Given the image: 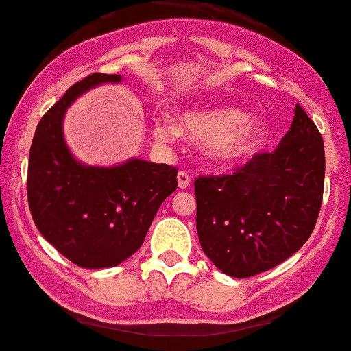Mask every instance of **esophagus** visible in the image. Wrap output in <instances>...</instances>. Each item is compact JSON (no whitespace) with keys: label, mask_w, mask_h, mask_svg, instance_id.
I'll return each instance as SVG.
<instances>
[{"label":"esophagus","mask_w":351,"mask_h":351,"mask_svg":"<svg viewBox=\"0 0 351 351\" xmlns=\"http://www.w3.org/2000/svg\"><path fill=\"white\" fill-rule=\"evenodd\" d=\"M177 182H179L180 189H187V187L191 186V176L187 174V172L180 171L179 174H177Z\"/></svg>","instance_id":"esophagus-1"}]
</instances>
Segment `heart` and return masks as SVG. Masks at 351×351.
Listing matches in <instances>:
<instances>
[{
    "instance_id": "1",
    "label": "heart",
    "mask_w": 351,
    "mask_h": 351,
    "mask_svg": "<svg viewBox=\"0 0 351 351\" xmlns=\"http://www.w3.org/2000/svg\"><path fill=\"white\" fill-rule=\"evenodd\" d=\"M176 127L195 141H207L210 159L219 164L244 159L266 134V127L259 120L246 119V114L234 107L187 112L177 117ZM154 134L160 141H171L176 130L171 125H156Z\"/></svg>"
}]
</instances>
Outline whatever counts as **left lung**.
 Returning a JSON list of instances; mask_svg holds the SVG:
<instances>
[{"label": "left lung", "instance_id": "1", "mask_svg": "<svg viewBox=\"0 0 351 351\" xmlns=\"http://www.w3.org/2000/svg\"><path fill=\"white\" fill-rule=\"evenodd\" d=\"M325 186V147L298 104L274 152L254 154L232 174L194 180L199 241L224 274L250 278L281 265L311 236Z\"/></svg>", "mask_w": 351, "mask_h": 351}]
</instances>
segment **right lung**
Segmentation results:
<instances>
[{
  "label": "right lung",
  "mask_w": 351,
  "mask_h": 351,
  "mask_svg": "<svg viewBox=\"0 0 351 351\" xmlns=\"http://www.w3.org/2000/svg\"><path fill=\"white\" fill-rule=\"evenodd\" d=\"M120 75L92 73L41 117L29 149L28 206L41 236L80 267L120 265L144 243L162 202L177 189V169L132 159L117 167L82 165L63 138V115L92 86Z\"/></svg>",
  "instance_id": "obj_1"
}]
</instances>
